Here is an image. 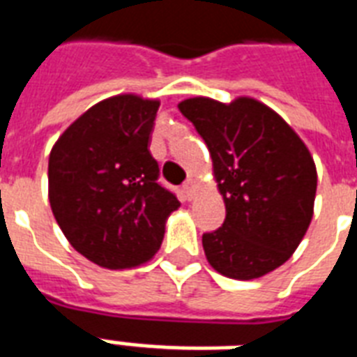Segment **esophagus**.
Wrapping results in <instances>:
<instances>
[{
  "label": "esophagus",
  "mask_w": 357,
  "mask_h": 357,
  "mask_svg": "<svg viewBox=\"0 0 357 357\" xmlns=\"http://www.w3.org/2000/svg\"><path fill=\"white\" fill-rule=\"evenodd\" d=\"M195 190H196V181L192 178H189V179H187V181H185V185H183L185 196H187L189 200H192V196H195Z\"/></svg>",
  "instance_id": "34e87169"
}]
</instances>
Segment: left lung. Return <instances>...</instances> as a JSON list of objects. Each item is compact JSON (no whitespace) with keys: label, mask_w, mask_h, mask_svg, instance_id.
Here are the masks:
<instances>
[{"label":"left lung","mask_w":357,"mask_h":357,"mask_svg":"<svg viewBox=\"0 0 357 357\" xmlns=\"http://www.w3.org/2000/svg\"><path fill=\"white\" fill-rule=\"evenodd\" d=\"M178 107L206 140L226 204L222 228L202 237L209 265L234 280L265 276L293 255L313 218L317 168L307 146L254 98L196 96Z\"/></svg>","instance_id":"obj_1"}]
</instances>
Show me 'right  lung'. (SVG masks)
I'll use <instances>...</instances> for the list:
<instances>
[{"label":"right lung","instance_id":"obj_1","mask_svg":"<svg viewBox=\"0 0 357 357\" xmlns=\"http://www.w3.org/2000/svg\"><path fill=\"white\" fill-rule=\"evenodd\" d=\"M159 102L119 94L92 105L53 144L47 196L64 237L111 271L157 254L178 198L157 183L148 142Z\"/></svg>","mask_w":357,"mask_h":357}]
</instances>
